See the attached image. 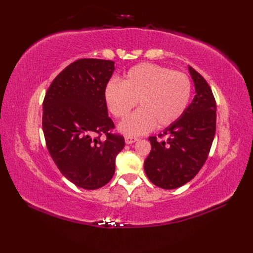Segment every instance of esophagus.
<instances>
[{"mask_svg":"<svg viewBox=\"0 0 253 253\" xmlns=\"http://www.w3.org/2000/svg\"><path fill=\"white\" fill-rule=\"evenodd\" d=\"M139 138H137V137H133V136H126V144H132L136 141H138Z\"/></svg>","mask_w":253,"mask_h":253,"instance_id":"esophagus-1","label":"esophagus"}]
</instances>
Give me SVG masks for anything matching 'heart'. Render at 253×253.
Returning a JSON list of instances; mask_svg holds the SVG:
<instances>
[{"label":"heart","instance_id":"1","mask_svg":"<svg viewBox=\"0 0 253 253\" xmlns=\"http://www.w3.org/2000/svg\"><path fill=\"white\" fill-rule=\"evenodd\" d=\"M191 95L192 82L186 73L152 63L129 68L121 83L111 80L104 90L108 109L118 119L126 118L138 102L140 109L119 126L128 136L173 125L186 112Z\"/></svg>","mask_w":253,"mask_h":253}]
</instances>
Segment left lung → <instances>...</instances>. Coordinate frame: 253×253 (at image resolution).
Listing matches in <instances>:
<instances>
[{"label": "left lung", "instance_id": "obj_1", "mask_svg": "<svg viewBox=\"0 0 253 253\" xmlns=\"http://www.w3.org/2000/svg\"><path fill=\"white\" fill-rule=\"evenodd\" d=\"M195 93L182 116L163 134L149 137L152 150L144 160V171L155 186L176 189L200 172L208 158L216 131V102L209 84L189 66ZM167 136V139L162 138Z\"/></svg>", "mask_w": 253, "mask_h": 253}]
</instances>
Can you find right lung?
<instances>
[{"label": "right lung", "mask_w": 253, "mask_h": 253, "mask_svg": "<svg viewBox=\"0 0 253 253\" xmlns=\"http://www.w3.org/2000/svg\"><path fill=\"white\" fill-rule=\"evenodd\" d=\"M114 70V61L77 60L53 79L44 97L47 150L60 172L82 189L105 186L125 148L124 136L112 133L115 125L104 98Z\"/></svg>", "instance_id": "obj_1"}]
</instances>
